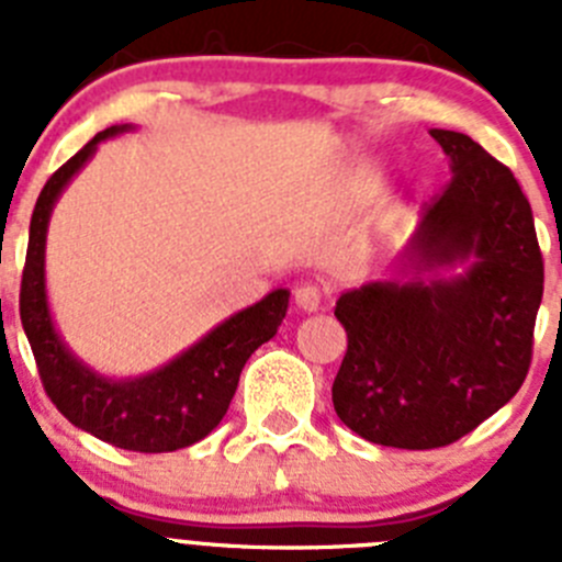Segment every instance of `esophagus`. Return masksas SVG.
<instances>
[{"label":"esophagus","instance_id":"esophagus-1","mask_svg":"<svg viewBox=\"0 0 562 562\" xmlns=\"http://www.w3.org/2000/svg\"><path fill=\"white\" fill-rule=\"evenodd\" d=\"M324 304V292L317 290L315 284H301L295 290V306L297 312H317Z\"/></svg>","mask_w":562,"mask_h":562}]
</instances>
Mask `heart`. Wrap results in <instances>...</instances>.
I'll list each match as a JSON object with an SVG mask.
<instances>
[{
	"mask_svg": "<svg viewBox=\"0 0 562 562\" xmlns=\"http://www.w3.org/2000/svg\"><path fill=\"white\" fill-rule=\"evenodd\" d=\"M374 200V182H360V186H357V191H355V202L357 205H369V202Z\"/></svg>",
	"mask_w": 562,
	"mask_h": 562,
	"instance_id": "b5f03b06",
	"label": "heart"
}]
</instances>
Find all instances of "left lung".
I'll list each match as a JSON object with an SVG mask.
<instances>
[{
    "instance_id": "8db88e82",
    "label": "left lung",
    "mask_w": 562,
    "mask_h": 562,
    "mask_svg": "<svg viewBox=\"0 0 562 562\" xmlns=\"http://www.w3.org/2000/svg\"><path fill=\"white\" fill-rule=\"evenodd\" d=\"M450 182L422 207L394 278L342 292L349 349L331 385L346 428L382 448H445L504 408L532 362L543 258L529 200L473 137L430 128Z\"/></svg>"
}]
</instances>
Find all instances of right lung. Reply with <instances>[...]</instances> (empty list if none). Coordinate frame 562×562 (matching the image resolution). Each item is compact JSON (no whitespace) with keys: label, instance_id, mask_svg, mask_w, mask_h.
Masks as SVG:
<instances>
[{"label":"right lung","instance_id":"obj_1","mask_svg":"<svg viewBox=\"0 0 562 562\" xmlns=\"http://www.w3.org/2000/svg\"><path fill=\"white\" fill-rule=\"evenodd\" d=\"M132 123L98 132L76 157H69L42 188L30 220L19 315L36 357L44 391L76 428L134 453H171L205 439L227 414L245 362L270 340L286 317L290 290H272L258 304L213 326L202 340L160 369L140 376L101 374L69 349L58 335L47 301V227L64 188L92 160L103 140L132 132Z\"/></svg>","mask_w":562,"mask_h":562}]
</instances>
